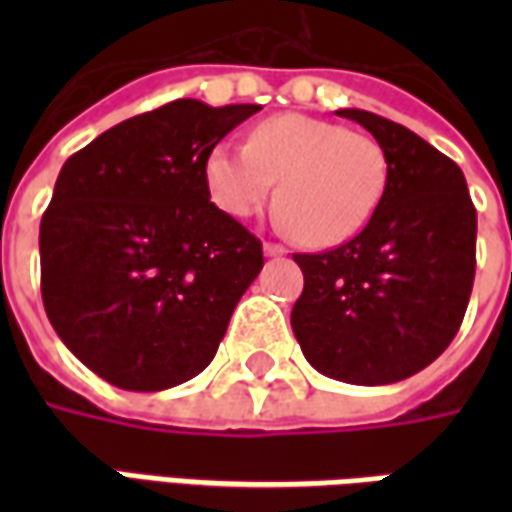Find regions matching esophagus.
I'll list each match as a JSON object with an SVG mask.
<instances>
[{
	"instance_id": "1",
	"label": "esophagus",
	"mask_w": 512,
	"mask_h": 512,
	"mask_svg": "<svg viewBox=\"0 0 512 512\" xmlns=\"http://www.w3.org/2000/svg\"><path fill=\"white\" fill-rule=\"evenodd\" d=\"M263 252H266V257H279V255H285L288 249H285L282 244H271V241H266V244H263Z\"/></svg>"
}]
</instances>
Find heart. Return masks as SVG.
I'll list each match as a JSON object with an SVG mask.
<instances>
[{
	"mask_svg": "<svg viewBox=\"0 0 512 512\" xmlns=\"http://www.w3.org/2000/svg\"><path fill=\"white\" fill-rule=\"evenodd\" d=\"M277 180L285 227L304 244L337 246L378 211L389 158L373 136L310 115L268 117L246 147L216 145L205 158L211 200L235 219L255 216Z\"/></svg>",
	"mask_w": 512,
	"mask_h": 512,
	"instance_id": "obj_1",
	"label": "heart"
}]
</instances>
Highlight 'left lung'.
<instances>
[{
    "instance_id": "left-lung-1",
    "label": "left lung",
    "mask_w": 512,
    "mask_h": 512,
    "mask_svg": "<svg viewBox=\"0 0 512 512\" xmlns=\"http://www.w3.org/2000/svg\"><path fill=\"white\" fill-rule=\"evenodd\" d=\"M389 158L384 200L362 233L293 255L304 290L290 312L318 373L381 386L414 376L452 343L472 296L477 211L461 167L400 123L340 109Z\"/></svg>"
}]
</instances>
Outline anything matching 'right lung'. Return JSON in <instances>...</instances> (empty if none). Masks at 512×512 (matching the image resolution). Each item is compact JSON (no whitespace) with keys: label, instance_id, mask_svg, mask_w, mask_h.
Returning a JSON list of instances; mask_svg holds the SVG:
<instances>
[{"label":"right lung","instance_id":"1","mask_svg":"<svg viewBox=\"0 0 512 512\" xmlns=\"http://www.w3.org/2000/svg\"><path fill=\"white\" fill-rule=\"evenodd\" d=\"M255 112L180 98L62 164L40 219L43 307L68 351L109 384L158 392L216 356L263 244L213 205L205 158Z\"/></svg>","mask_w":512,"mask_h":512}]
</instances>
